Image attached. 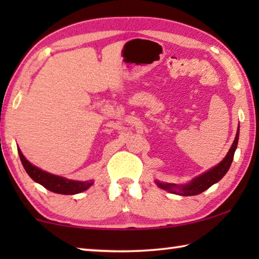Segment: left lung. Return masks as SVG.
<instances>
[{
    "instance_id": "1",
    "label": "left lung",
    "mask_w": 259,
    "mask_h": 259,
    "mask_svg": "<svg viewBox=\"0 0 259 259\" xmlns=\"http://www.w3.org/2000/svg\"><path fill=\"white\" fill-rule=\"evenodd\" d=\"M239 130L240 129H238V131H236L235 139H234L233 144H232L229 153H227V155L225 156V159L223 160L218 165L213 166L212 169H210L209 171L202 174L201 176L194 178L190 184H187V185L178 186V185H175V184L156 182L157 186L163 188V190L171 192V193H174V194H179L183 196L198 195V194H200V193H202L205 190H208V188L210 186H212L214 183L221 181V179L225 176L226 172L229 171L230 166L232 164V161H233L234 152L236 150V146H238Z\"/></svg>"
}]
</instances>
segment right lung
<instances>
[{
  "instance_id": "right-lung-1",
  "label": "right lung",
  "mask_w": 259,
  "mask_h": 259,
  "mask_svg": "<svg viewBox=\"0 0 259 259\" xmlns=\"http://www.w3.org/2000/svg\"><path fill=\"white\" fill-rule=\"evenodd\" d=\"M19 157L21 163H23L26 172L28 174V176L33 179L34 182L41 184L43 187H46L47 190H49L54 193H58V194H65V195H72L77 194L85 191L93 185V182H76V181H69V179L55 176L49 172L43 171V170L36 168L32 163L25 159L23 153L18 148Z\"/></svg>"
}]
</instances>
